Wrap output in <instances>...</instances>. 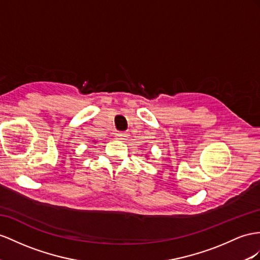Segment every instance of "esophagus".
I'll use <instances>...</instances> for the list:
<instances>
[{
	"mask_svg": "<svg viewBox=\"0 0 260 260\" xmlns=\"http://www.w3.org/2000/svg\"><path fill=\"white\" fill-rule=\"evenodd\" d=\"M129 135L127 134V133H117V134L115 135V137L117 139H126Z\"/></svg>",
	"mask_w": 260,
	"mask_h": 260,
	"instance_id": "esophagus-1",
	"label": "esophagus"
}]
</instances>
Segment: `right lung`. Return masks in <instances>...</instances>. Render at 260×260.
I'll return each mask as SVG.
<instances>
[{"instance_id": "obj_1", "label": "right lung", "mask_w": 260, "mask_h": 260, "mask_svg": "<svg viewBox=\"0 0 260 260\" xmlns=\"http://www.w3.org/2000/svg\"><path fill=\"white\" fill-rule=\"evenodd\" d=\"M94 143H96V142H95V141H94Z\"/></svg>"}]
</instances>
